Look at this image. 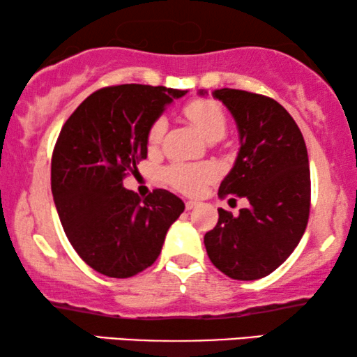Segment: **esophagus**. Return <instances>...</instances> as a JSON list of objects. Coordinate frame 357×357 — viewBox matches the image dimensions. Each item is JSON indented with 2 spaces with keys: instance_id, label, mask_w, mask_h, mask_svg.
<instances>
[{
  "instance_id": "obj_1",
  "label": "esophagus",
  "mask_w": 357,
  "mask_h": 357,
  "mask_svg": "<svg viewBox=\"0 0 357 357\" xmlns=\"http://www.w3.org/2000/svg\"><path fill=\"white\" fill-rule=\"evenodd\" d=\"M198 206V202H193V199H188V202H185V208H187V211H192Z\"/></svg>"
}]
</instances>
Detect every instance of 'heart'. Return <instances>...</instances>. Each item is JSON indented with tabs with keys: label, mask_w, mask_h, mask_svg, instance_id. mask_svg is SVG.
<instances>
[{
	"label": "heart",
	"mask_w": 357,
	"mask_h": 357,
	"mask_svg": "<svg viewBox=\"0 0 357 357\" xmlns=\"http://www.w3.org/2000/svg\"><path fill=\"white\" fill-rule=\"evenodd\" d=\"M185 115L199 131L204 139L221 136L226 131V116L216 102L208 99L192 100L185 107ZM165 131L164 120H158L151 126L148 135L149 146H158ZM213 177V169L209 165H172L165 172V180L180 192L195 195L198 193L204 183Z\"/></svg>",
	"instance_id": "b5f03b06"
}]
</instances>
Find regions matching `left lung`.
Returning a JSON list of instances; mask_svg holds the SVG:
<instances>
[{
    "instance_id": "left-lung-1",
    "label": "left lung",
    "mask_w": 357,
    "mask_h": 357,
    "mask_svg": "<svg viewBox=\"0 0 357 357\" xmlns=\"http://www.w3.org/2000/svg\"><path fill=\"white\" fill-rule=\"evenodd\" d=\"M204 97L208 91L199 89ZM238 131L236 162L219 198H247L238 216L218 209L204 247L213 265L232 280L253 281L281 266L309 221L310 169L304 136L287 110L270 97L238 89L213 91Z\"/></svg>"
}]
</instances>
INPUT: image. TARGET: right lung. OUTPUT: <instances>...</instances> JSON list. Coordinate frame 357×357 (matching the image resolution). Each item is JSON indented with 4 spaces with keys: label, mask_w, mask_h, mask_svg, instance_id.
<instances>
[{
    "label": "right lung",
    "mask_w": 357,
    "mask_h": 357,
    "mask_svg": "<svg viewBox=\"0 0 357 357\" xmlns=\"http://www.w3.org/2000/svg\"><path fill=\"white\" fill-rule=\"evenodd\" d=\"M187 91L123 84L94 92L63 125L52 158V193L68 241L92 270L131 278L158 260L185 204L158 188L144 199L123 187L148 158V135Z\"/></svg>",
    "instance_id": "obj_1"
}]
</instances>
